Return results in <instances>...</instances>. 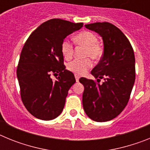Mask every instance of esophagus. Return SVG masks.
<instances>
[{
    "label": "esophagus",
    "mask_w": 150,
    "mask_h": 150,
    "mask_svg": "<svg viewBox=\"0 0 150 150\" xmlns=\"http://www.w3.org/2000/svg\"><path fill=\"white\" fill-rule=\"evenodd\" d=\"M75 78H76V81L79 82V75H76V74H75Z\"/></svg>",
    "instance_id": "obj_1"
}]
</instances>
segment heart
<instances>
[{"label":"heart","instance_id":"b5f03b06","mask_svg":"<svg viewBox=\"0 0 150 150\" xmlns=\"http://www.w3.org/2000/svg\"><path fill=\"white\" fill-rule=\"evenodd\" d=\"M74 40L79 46L86 47L85 57H90L93 60H98L103 54V49L98 43L96 35L92 32L84 30L74 37ZM74 47L69 41L64 40L62 43V53L65 59H70L73 55ZM92 65L90 59L79 60L75 59L68 63L67 67L69 71L76 75H83Z\"/></svg>","mask_w":150,"mask_h":150}]
</instances>
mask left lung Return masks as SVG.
I'll return each instance as SVG.
<instances>
[{"label": "left lung", "instance_id": "1", "mask_svg": "<svg viewBox=\"0 0 150 150\" xmlns=\"http://www.w3.org/2000/svg\"><path fill=\"white\" fill-rule=\"evenodd\" d=\"M85 27L101 37L104 54L91 72L98 83L79 79L84 86L83 109L94 121H110L121 113L129 100L135 81L134 53L128 38L114 25L95 22ZM100 79L105 80L102 84Z\"/></svg>", "mask_w": 150, "mask_h": 150}]
</instances>
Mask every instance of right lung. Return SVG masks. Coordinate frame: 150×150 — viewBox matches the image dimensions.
<instances>
[{
	"label": "right lung",
	"mask_w": 150,
	"mask_h": 150,
	"mask_svg": "<svg viewBox=\"0 0 150 150\" xmlns=\"http://www.w3.org/2000/svg\"><path fill=\"white\" fill-rule=\"evenodd\" d=\"M83 26V23L52 18L41 24L24 45L17 78L22 102L34 117L52 120L62 113L68 90L76 82L74 74L64 65L62 43ZM58 73L53 81L51 75Z\"/></svg>",
	"instance_id": "1"
}]
</instances>
